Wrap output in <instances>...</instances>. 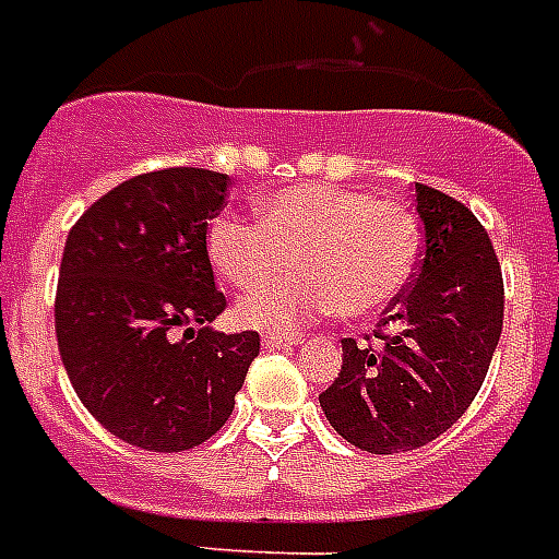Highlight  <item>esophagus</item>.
Returning a JSON list of instances; mask_svg holds the SVG:
<instances>
[{
	"label": "esophagus",
	"instance_id": "esophagus-1",
	"mask_svg": "<svg viewBox=\"0 0 559 559\" xmlns=\"http://www.w3.org/2000/svg\"><path fill=\"white\" fill-rule=\"evenodd\" d=\"M261 342H263V348H270V350L296 348V345H301V336H281V333H266Z\"/></svg>",
	"mask_w": 559,
	"mask_h": 559
}]
</instances>
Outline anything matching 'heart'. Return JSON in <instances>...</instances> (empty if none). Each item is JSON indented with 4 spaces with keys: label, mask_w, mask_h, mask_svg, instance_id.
Returning a JSON list of instances; mask_svg holds the SVG:
<instances>
[{
    "label": "heart",
    "mask_w": 559,
    "mask_h": 559,
    "mask_svg": "<svg viewBox=\"0 0 559 559\" xmlns=\"http://www.w3.org/2000/svg\"><path fill=\"white\" fill-rule=\"evenodd\" d=\"M258 223L217 214L205 228V254L223 281L251 293L297 263L299 278L252 294L235 322L254 331H298L340 307L348 319L380 313L417 270L420 226L394 200L362 188L298 182L258 200Z\"/></svg>",
    "instance_id": "heart-1"
}]
</instances>
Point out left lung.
Returning a JSON list of instances; mask_svg holds the SVG:
<instances>
[{
	"label": "left lung",
	"mask_w": 559,
	"mask_h": 559,
	"mask_svg": "<svg viewBox=\"0 0 559 559\" xmlns=\"http://www.w3.org/2000/svg\"><path fill=\"white\" fill-rule=\"evenodd\" d=\"M424 254L391 307L380 350L342 342V371L319 394L324 417L373 455L435 441L476 400L502 336L504 287L490 237L459 200L415 186Z\"/></svg>",
	"instance_id": "left-lung-1"
}]
</instances>
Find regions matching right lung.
I'll use <instances>...</instances> for the list:
<instances>
[{
  "mask_svg": "<svg viewBox=\"0 0 559 559\" xmlns=\"http://www.w3.org/2000/svg\"><path fill=\"white\" fill-rule=\"evenodd\" d=\"M231 179L168 168L104 193L66 237L55 328L90 415L151 452L200 447L226 424L261 350L254 331L219 333L226 310L205 228Z\"/></svg>",
  "mask_w": 559,
  "mask_h": 559,
  "instance_id": "add662e5",
  "label": "right lung"
}]
</instances>
